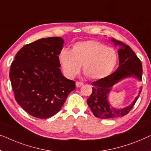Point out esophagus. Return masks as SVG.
I'll return each instance as SVG.
<instances>
[{
	"instance_id": "obj_1",
	"label": "esophagus",
	"mask_w": 151,
	"mask_h": 151,
	"mask_svg": "<svg viewBox=\"0 0 151 151\" xmlns=\"http://www.w3.org/2000/svg\"><path fill=\"white\" fill-rule=\"evenodd\" d=\"M83 85V83L82 82H76V88H80V87H81Z\"/></svg>"
}]
</instances>
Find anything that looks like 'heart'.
<instances>
[{
  "mask_svg": "<svg viewBox=\"0 0 151 151\" xmlns=\"http://www.w3.org/2000/svg\"><path fill=\"white\" fill-rule=\"evenodd\" d=\"M59 60L64 75L74 78L83 65L85 74L91 79H101L109 75L118 61L117 52L114 48L94 40L80 42L61 50Z\"/></svg>",
  "mask_w": 151,
  "mask_h": 151,
  "instance_id": "obj_1",
  "label": "heart"
}]
</instances>
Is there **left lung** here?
I'll use <instances>...</instances> for the list:
<instances>
[{"instance_id": "1", "label": "left lung", "mask_w": 151, "mask_h": 151, "mask_svg": "<svg viewBox=\"0 0 151 151\" xmlns=\"http://www.w3.org/2000/svg\"><path fill=\"white\" fill-rule=\"evenodd\" d=\"M110 41L116 46H119V66L111 75L92 83V93L87 100L94 115L102 119L118 118L128 114L138 99L142 89L140 87L137 96L127 107L118 109L110 104L109 96L114 85L130 77L136 78L139 81L142 80V63L133 50L128 45L114 38H110Z\"/></svg>"}]
</instances>
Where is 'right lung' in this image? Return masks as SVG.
<instances>
[{
    "instance_id": "right-lung-1",
    "label": "right lung",
    "mask_w": 151,
    "mask_h": 151,
    "mask_svg": "<svg viewBox=\"0 0 151 151\" xmlns=\"http://www.w3.org/2000/svg\"><path fill=\"white\" fill-rule=\"evenodd\" d=\"M63 38H42L27 44L15 56L9 78L15 99L33 117L46 119L60 111L75 90V81L62 75L59 55Z\"/></svg>"
}]
</instances>
